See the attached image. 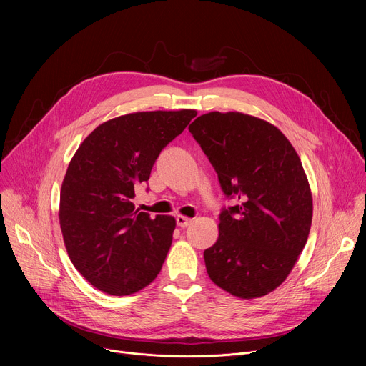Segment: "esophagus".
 I'll list each match as a JSON object with an SVG mask.
<instances>
[{
  "label": "esophagus",
  "instance_id": "esophagus-1",
  "mask_svg": "<svg viewBox=\"0 0 366 366\" xmlns=\"http://www.w3.org/2000/svg\"><path fill=\"white\" fill-rule=\"evenodd\" d=\"M192 223V219H188V217H185V216H177V224L179 226V227H188L189 224Z\"/></svg>",
  "mask_w": 366,
  "mask_h": 366
}]
</instances>
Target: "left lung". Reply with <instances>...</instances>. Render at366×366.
<instances>
[{"mask_svg": "<svg viewBox=\"0 0 366 366\" xmlns=\"http://www.w3.org/2000/svg\"><path fill=\"white\" fill-rule=\"evenodd\" d=\"M188 130L223 192L239 199L204 250L207 274L234 297H264L287 280L308 239L312 195L300 156L278 127L239 112L202 114Z\"/></svg>", "mask_w": 366, "mask_h": 366, "instance_id": "1", "label": "left lung"}]
</instances>
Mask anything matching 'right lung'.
<instances>
[{"mask_svg":"<svg viewBox=\"0 0 366 366\" xmlns=\"http://www.w3.org/2000/svg\"><path fill=\"white\" fill-rule=\"evenodd\" d=\"M195 110L139 112L104 122L79 144L65 174L59 223L76 271L110 295H130L162 269L177 222L139 212L134 187Z\"/></svg>","mask_w":366,"mask_h":366,"instance_id":"add662e5","label":"right lung"}]
</instances>
